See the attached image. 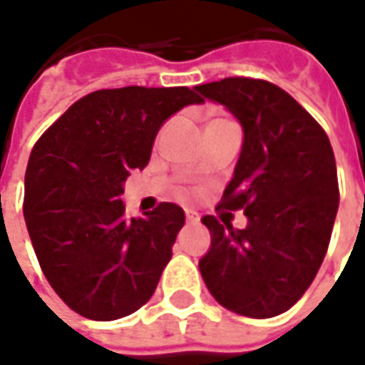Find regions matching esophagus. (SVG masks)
<instances>
[{
	"instance_id": "esophagus-1",
	"label": "esophagus",
	"mask_w": 365,
	"mask_h": 365,
	"mask_svg": "<svg viewBox=\"0 0 365 365\" xmlns=\"http://www.w3.org/2000/svg\"><path fill=\"white\" fill-rule=\"evenodd\" d=\"M185 219H187L190 223H197V221H200V213L193 211V209H185Z\"/></svg>"
}]
</instances>
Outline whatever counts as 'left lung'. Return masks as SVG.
I'll list each match as a JSON object with an SVG mask.
<instances>
[{
  "mask_svg": "<svg viewBox=\"0 0 365 365\" xmlns=\"http://www.w3.org/2000/svg\"><path fill=\"white\" fill-rule=\"evenodd\" d=\"M195 88L243 126L241 156L217 209H241L249 219L245 229L215 215L201 219L211 233L201 277L235 314H282L312 284L328 251L340 201L330 140L269 81L229 76Z\"/></svg>",
  "mask_w": 365,
  "mask_h": 365,
  "instance_id": "8db88e82",
  "label": "left lung"
}]
</instances>
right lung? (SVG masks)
<instances>
[{"mask_svg":"<svg viewBox=\"0 0 365 365\" xmlns=\"http://www.w3.org/2000/svg\"><path fill=\"white\" fill-rule=\"evenodd\" d=\"M200 103L187 86L94 91L33 146L23 215L41 271L76 314L116 320L154 294L185 213L164 201L126 217L122 185L148 165L160 126Z\"/></svg>","mask_w":365,"mask_h":365,"instance_id":"add662e5","label":"right lung"}]
</instances>
